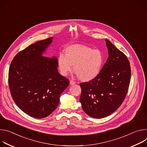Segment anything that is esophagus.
<instances>
[{"instance_id": "1", "label": "esophagus", "mask_w": 147, "mask_h": 147, "mask_svg": "<svg viewBox=\"0 0 147 147\" xmlns=\"http://www.w3.org/2000/svg\"><path fill=\"white\" fill-rule=\"evenodd\" d=\"M76 84V82H75V81H74V80H70V82H69V84H70L71 85H74V84Z\"/></svg>"}]
</instances>
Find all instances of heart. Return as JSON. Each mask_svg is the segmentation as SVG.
<instances>
[{"label": "heart", "instance_id": "1", "mask_svg": "<svg viewBox=\"0 0 147 147\" xmlns=\"http://www.w3.org/2000/svg\"><path fill=\"white\" fill-rule=\"evenodd\" d=\"M65 55L59 54L57 64L61 74L67 76L74 71L78 78L84 82L95 79L100 73L104 56L102 52L87 45L72 44L65 48Z\"/></svg>", "mask_w": 147, "mask_h": 147}]
</instances>
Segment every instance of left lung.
<instances>
[{"instance_id": "1", "label": "left lung", "mask_w": 147, "mask_h": 147, "mask_svg": "<svg viewBox=\"0 0 147 147\" xmlns=\"http://www.w3.org/2000/svg\"><path fill=\"white\" fill-rule=\"evenodd\" d=\"M109 57L99 75L80 83V102L87 115L96 119L107 117L122 104L128 89L131 68L125 55L106 39Z\"/></svg>"}]
</instances>
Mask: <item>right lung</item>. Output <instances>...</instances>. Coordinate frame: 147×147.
<instances>
[{"label": "right lung", "instance_id": "right-lung-1", "mask_svg": "<svg viewBox=\"0 0 147 147\" xmlns=\"http://www.w3.org/2000/svg\"><path fill=\"white\" fill-rule=\"evenodd\" d=\"M53 37L31 44L12 60L9 84L12 98L28 116L47 117L57 107L69 80L58 71L57 58L43 56Z\"/></svg>", "mask_w": 147, "mask_h": 147}]
</instances>
